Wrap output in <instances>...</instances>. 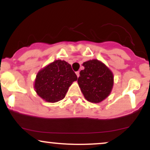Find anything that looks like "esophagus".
<instances>
[{
  "mask_svg": "<svg viewBox=\"0 0 150 150\" xmlns=\"http://www.w3.org/2000/svg\"><path fill=\"white\" fill-rule=\"evenodd\" d=\"M76 75H77V77H79V76H80V72H79V71L76 72Z\"/></svg>",
  "mask_w": 150,
  "mask_h": 150,
  "instance_id": "1",
  "label": "esophagus"
}]
</instances>
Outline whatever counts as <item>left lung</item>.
Masks as SVG:
<instances>
[{"label": "left lung", "mask_w": 150, "mask_h": 150, "mask_svg": "<svg viewBox=\"0 0 150 150\" xmlns=\"http://www.w3.org/2000/svg\"><path fill=\"white\" fill-rule=\"evenodd\" d=\"M80 72L77 82L84 97L92 103H99L111 93L113 75L104 63L97 59L86 61Z\"/></svg>", "instance_id": "left-lung-1"}]
</instances>
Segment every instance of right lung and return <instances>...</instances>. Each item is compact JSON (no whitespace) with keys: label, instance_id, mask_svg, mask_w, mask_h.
I'll use <instances>...</instances> for the list:
<instances>
[{"label":"right lung","instance_id":"1","mask_svg":"<svg viewBox=\"0 0 150 150\" xmlns=\"http://www.w3.org/2000/svg\"><path fill=\"white\" fill-rule=\"evenodd\" d=\"M77 80L76 74L69 63L56 60L39 70L36 77L34 88L44 100L54 103L65 97L70 86Z\"/></svg>","mask_w":150,"mask_h":150}]
</instances>
